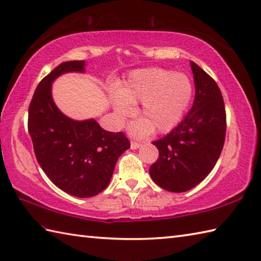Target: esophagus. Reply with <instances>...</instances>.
Returning a JSON list of instances; mask_svg holds the SVG:
<instances>
[{"label": "esophagus", "mask_w": 261, "mask_h": 261, "mask_svg": "<svg viewBox=\"0 0 261 261\" xmlns=\"http://www.w3.org/2000/svg\"><path fill=\"white\" fill-rule=\"evenodd\" d=\"M141 146V144L140 142H138V141H131V149L132 150H135V149H138V148H139Z\"/></svg>", "instance_id": "obj_1"}]
</instances>
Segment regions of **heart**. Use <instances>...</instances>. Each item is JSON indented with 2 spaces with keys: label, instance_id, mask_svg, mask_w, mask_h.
<instances>
[{
  "label": "heart",
  "instance_id": "heart-1",
  "mask_svg": "<svg viewBox=\"0 0 261 261\" xmlns=\"http://www.w3.org/2000/svg\"><path fill=\"white\" fill-rule=\"evenodd\" d=\"M192 85L188 75L151 68L136 70L112 95V105L119 121L134 114V105L141 103V120L132 122V135L144 136L154 129L165 134L180 123L190 104Z\"/></svg>",
  "mask_w": 261,
  "mask_h": 261
}]
</instances>
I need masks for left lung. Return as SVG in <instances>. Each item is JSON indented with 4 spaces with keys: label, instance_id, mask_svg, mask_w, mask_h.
I'll return each mask as SVG.
<instances>
[{
    "label": "left lung",
    "instance_id": "obj_1",
    "mask_svg": "<svg viewBox=\"0 0 261 261\" xmlns=\"http://www.w3.org/2000/svg\"><path fill=\"white\" fill-rule=\"evenodd\" d=\"M196 96L191 110L170 134L152 142L160 157L149 168L157 186L171 192L195 188L216 165L226 132L221 93L211 75L190 62Z\"/></svg>",
    "mask_w": 261,
    "mask_h": 261
}]
</instances>
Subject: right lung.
<instances>
[{
  "instance_id": "obj_1",
  "label": "right lung",
  "mask_w": 261,
  "mask_h": 261,
  "mask_svg": "<svg viewBox=\"0 0 261 261\" xmlns=\"http://www.w3.org/2000/svg\"><path fill=\"white\" fill-rule=\"evenodd\" d=\"M85 72V61H68L38 84L28 112V131L45 174L71 196L89 198L109 186L119 157L130 148L123 132L104 130L94 119L75 121L55 105L53 81L63 73Z\"/></svg>"
}]
</instances>
